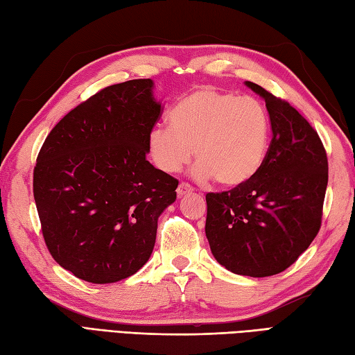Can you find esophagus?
Instances as JSON below:
<instances>
[{"instance_id": "34e87169", "label": "esophagus", "mask_w": 355, "mask_h": 355, "mask_svg": "<svg viewBox=\"0 0 355 355\" xmlns=\"http://www.w3.org/2000/svg\"><path fill=\"white\" fill-rule=\"evenodd\" d=\"M193 189H192V186L191 184H187V183H180L178 184V187H177V195L178 197H183V195H187V193H191Z\"/></svg>"}]
</instances>
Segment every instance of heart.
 Instances as JSON below:
<instances>
[{
	"label": "heart",
	"mask_w": 355,
	"mask_h": 355,
	"mask_svg": "<svg viewBox=\"0 0 355 355\" xmlns=\"http://www.w3.org/2000/svg\"><path fill=\"white\" fill-rule=\"evenodd\" d=\"M169 124L155 126L148 137L149 155L163 172L182 169L193 149L195 177L236 189L250 183L266 160L270 122L253 97L200 87L171 110Z\"/></svg>",
	"instance_id": "heart-1"
}]
</instances>
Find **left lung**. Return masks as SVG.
Returning a JSON list of instances; mask_svg holds the SVG:
<instances>
[{
  "mask_svg": "<svg viewBox=\"0 0 355 355\" xmlns=\"http://www.w3.org/2000/svg\"><path fill=\"white\" fill-rule=\"evenodd\" d=\"M245 85L266 101L273 139L250 183L206 195V236L232 273L266 277L296 262L319 233L328 158L318 131L296 108L258 84Z\"/></svg>",
  "mask_w": 355,
  "mask_h": 355,
  "instance_id": "1",
  "label": "left lung"
}]
</instances>
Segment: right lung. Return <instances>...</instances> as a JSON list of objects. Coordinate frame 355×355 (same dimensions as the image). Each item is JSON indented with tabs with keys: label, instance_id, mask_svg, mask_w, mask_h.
Returning <instances> with one entry per match:
<instances>
[{
	"label": "right lung",
	"instance_id": "right-lung-1",
	"mask_svg": "<svg viewBox=\"0 0 355 355\" xmlns=\"http://www.w3.org/2000/svg\"><path fill=\"white\" fill-rule=\"evenodd\" d=\"M154 82L101 89L45 139L33 171L42 235L59 266L92 284H112L145 266L157 221L177 198L178 180L146 160L162 116Z\"/></svg>",
	"mask_w": 355,
	"mask_h": 355
}]
</instances>
